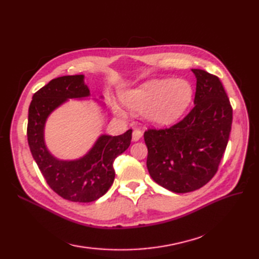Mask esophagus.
<instances>
[{"label":"esophagus","instance_id":"34e87169","mask_svg":"<svg viewBox=\"0 0 259 259\" xmlns=\"http://www.w3.org/2000/svg\"><path fill=\"white\" fill-rule=\"evenodd\" d=\"M142 136L143 132L140 130H134V132H133V140H134V142H137V140L142 138Z\"/></svg>","mask_w":259,"mask_h":259}]
</instances>
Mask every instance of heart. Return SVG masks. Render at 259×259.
Here are the masks:
<instances>
[{"label":"heart","mask_w":259,"mask_h":259,"mask_svg":"<svg viewBox=\"0 0 259 259\" xmlns=\"http://www.w3.org/2000/svg\"><path fill=\"white\" fill-rule=\"evenodd\" d=\"M192 96V86L186 80L156 79L123 93L122 100L131 110L144 111L147 122L154 125H167L185 113ZM112 107L117 115L126 116L122 107L115 103Z\"/></svg>","instance_id":"b5f03b06"}]
</instances>
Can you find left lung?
I'll use <instances>...</instances> for the list:
<instances>
[{
    "mask_svg": "<svg viewBox=\"0 0 259 259\" xmlns=\"http://www.w3.org/2000/svg\"><path fill=\"white\" fill-rule=\"evenodd\" d=\"M191 71L197 77L192 110L173 126L144 134L149 174L176 193L200 189L214 177L232 124V108L219 77L201 69Z\"/></svg>",
    "mask_w": 259,
    "mask_h": 259,
    "instance_id": "obj_1",
    "label": "left lung"
}]
</instances>
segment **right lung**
I'll return each mask as SVG.
<instances>
[{
    "label": "right lung",
    "instance_id": "right-lung-1",
    "mask_svg": "<svg viewBox=\"0 0 259 259\" xmlns=\"http://www.w3.org/2000/svg\"><path fill=\"white\" fill-rule=\"evenodd\" d=\"M91 95L84 75H65L38 90L29 107L27 136L30 151L46 183L61 198L72 202L96 201L114 180L113 162L131 145L132 130L119 136L101 135L91 150L76 160H59L49 151L44 127L50 114L68 99Z\"/></svg>",
    "mask_w": 259,
    "mask_h": 259
}]
</instances>
